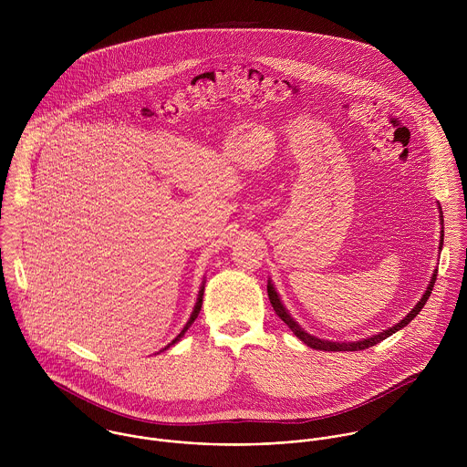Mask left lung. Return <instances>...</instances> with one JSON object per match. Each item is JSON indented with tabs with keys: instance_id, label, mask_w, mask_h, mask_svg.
Listing matches in <instances>:
<instances>
[{
	"instance_id": "obj_1",
	"label": "left lung",
	"mask_w": 467,
	"mask_h": 467,
	"mask_svg": "<svg viewBox=\"0 0 467 467\" xmlns=\"http://www.w3.org/2000/svg\"><path fill=\"white\" fill-rule=\"evenodd\" d=\"M439 219H441V243H439V252H442V244H444V217H442V208H441V206H439ZM435 280H437V269H433V275H431V278H430V284H428L424 295L420 296V300L413 306V309H411L400 322H398L396 326H392V327H389V329H385V331H381V333L374 334V336L358 339V341H333V339H324V337H318V336H313V334L304 331V329L298 326V322L287 313V309H285V306L282 304L280 295L276 293V289H275V285H273L271 280H267V296H269V302H271L275 313L280 317V320L293 331V334H295L300 341H304L307 347H311V348H315V350H327V352H343V350L352 352V350L368 348V347H372V345H376V343L387 339L389 336L398 333L402 327H406V326L420 313V309H422L424 304L428 302V298H430V295H431V291H433Z\"/></svg>"
}]
</instances>
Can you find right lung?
I'll use <instances>...</instances> for the list:
<instances>
[{"mask_svg": "<svg viewBox=\"0 0 467 467\" xmlns=\"http://www.w3.org/2000/svg\"><path fill=\"white\" fill-rule=\"evenodd\" d=\"M204 282H206V280H204V278H202V282H201L200 293H198V300H196V306H194V311H192V315H191V318H189V322H187V324H185V327H183V329H182V333L178 334V336H176V337H174V339H172V341H171V343H169V345H165V347H163V348H161V350H160V352H163V350H167V348H169V347H172V345H174V343H178V341H180V339H182V337H183V334L187 333V329H189V327H191V326H192V324H194V320H196V318H198V315H200V311H201V306H202V293H204Z\"/></svg>", "mask_w": 467, "mask_h": 467, "instance_id": "1", "label": "right lung"}]
</instances>
